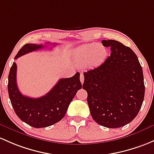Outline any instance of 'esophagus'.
<instances>
[{
  "label": "esophagus",
  "instance_id": "1",
  "mask_svg": "<svg viewBox=\"0 0 154 154\" xmlns=\"http://www.w3.org/2000/svg\"><path fill=\"white\" fill-rule=\"evenodd\" d=\"M80 82H81V83L82 84L83 83V82H84V76H83V74H80Z\"/></svg>",
  "mask_w": 154,
  "mask_h": 154
}]
</instances>
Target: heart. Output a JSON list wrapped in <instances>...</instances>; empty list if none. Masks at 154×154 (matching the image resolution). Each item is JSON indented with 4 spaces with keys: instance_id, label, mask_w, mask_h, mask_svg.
<instances>
[{
    "instance_id": "b5f03b06",
    "label": "heart",
    "mask_w": 154,
    "mask_h": 154,
    "mask_svg": "<svg viewBox=\"0 0 154 154\" xmlns=\"http://www.w3.org/2000/svg\"><path fill=\"white\" fill-rule=\"evenodd\" d=\"M74 56L79 66H84L88 64L96 66L101 63L106 59L107 49L99 43H90L83 45L77 48Z\"/></svg>"
}]
</instances>
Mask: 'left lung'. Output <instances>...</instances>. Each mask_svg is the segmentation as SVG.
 <instances>
[{"instance_id": "8db88e82", "label": "left lung", "mask_w": 154, "mask_h": 154, "mask_svg": "<svg viewBox=\"0 0 154 154\" xmlns=\"http://www.w3.org/2000/svg\"><path fill=\"white\" fill-rule=\"evenodd\" d=\"M111 48L103 63L84 72L82 88L88 93L91 115L98 124L116 128L137 116L145 97L142 66L131 48L114 40H103Z\"/></svg>"}]
</instances>
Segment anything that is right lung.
<instances>
[{"label":"right lung","mask_w":154,"mask_h":154,"mask_svg":"<svg viewBox=\"0 0 154 154\" xmlns=\"http://www.w3.org/2000/svg\"><path fill=\"white\" fill-rule=\"evenodd\" d=\"M46 44H49L47 43ZM54 43V46H55ZM44 45L26 43L17 52L14 59L44 48ZM17 65L13 63L8 77V92L12 106L23 122L36 128H46L60 121L77 91L81 89L80 73L69 78H61L46 95L39 98L24 96L17 88L16 81Z\"/></svg>","instance_id":"obj_1"}]
</instances>
